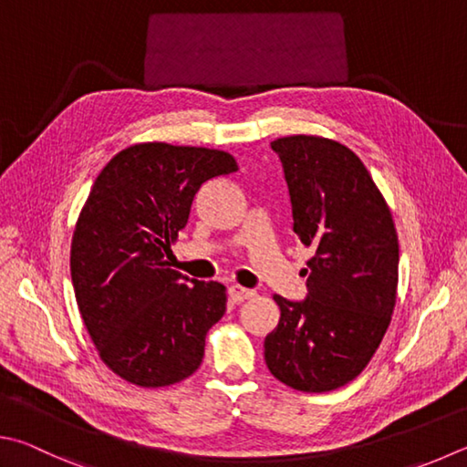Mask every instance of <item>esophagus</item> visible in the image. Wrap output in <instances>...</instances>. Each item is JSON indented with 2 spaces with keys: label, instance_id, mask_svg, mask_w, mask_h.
Instances as JSON below:
<instances>
[{
  "label": "esophagus",
  "instance_id": "1",
  "mask_svg": "<svg viewBox=\"0 0 467 467\" xmlns=\"http://www.w3.org/2000/svg\"><path fill=\"white\" fill-rule=\"evenodd\" d=\"M253 296H255V292L247 290V287H243V285H231V287H228V298H231L236 304L249 300V298H253Z\"/></svg>",
  "mask_w": 467,
  "mask_h": 467
}]
</instances>
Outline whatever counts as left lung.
Returning <instances> with one entry per match:
<instances>
[{"label": "left lung", "mask_w": 467, "mask_h": 467, "mask_svg": "<svg viewBox=\"0 0 467 467\" xmlns=\"http://www.w3.org/2000/svg\"><path fill=\"white\" fill-rule=\"evenodd\" d=\"M290 190L294 233L308 259L306 298L274 296L265 337L271 374L300 392L358 378L386 335L398 287V234L384 196L351 149L296 134L271 142Z\"/></svg>", "instance_id": "8db88e82"}]
</instances>
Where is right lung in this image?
<instances>
[{
  "label": "right lung",
  "instance_id": "right-lung-1",
  "mask_svg": "<svg viewBox=\"0 0 467 467\" xmlns=\"http://www.w3.org/2000/svg\"><path fill=\"white\" fill-rule=\"evenodd\" d=\"M236 169L224 150L140 142L93 182L71 241L75 298L101 361L134 386H171L200 368L226 287L167 259L202 183Z\"/></svg>",
  "mask_w": 467,
  "mask_h": 467
}]
</instances>
